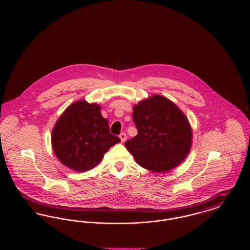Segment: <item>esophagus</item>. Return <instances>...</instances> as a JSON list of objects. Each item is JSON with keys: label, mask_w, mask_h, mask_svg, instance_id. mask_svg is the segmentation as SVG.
<instances>
[{"label": "esophagus", "mask_w": 250, "mask_h": 250, "mask_svg": "<svg viewBox=\"0 0 250 250\" xmlns=\"http://www.w3.org/2000/svg\"><path fill=\"white\" fill-rule=\"evenodd\" d=\"M120 139H121V143H125V140H126V135H125V133H122V134H120Z\"/></svg>", "instance_id": "esophagus-1"}]
</instances>
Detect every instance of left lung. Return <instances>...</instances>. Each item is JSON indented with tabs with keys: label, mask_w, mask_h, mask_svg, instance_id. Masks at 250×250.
Returning <instances> with one entry per match:
<instances>
[{
	"label": "left lung",
	"mask_w": 250,
	"mask_h": 250,
	"mask_svg": "<svg viewBox=\"0 0 250 250\" xmlns=\"http://www.w3.org/2000/svg\"><path fill=\"white\" fill-rule=\"evenodd\" d=\"M133 120L138 135L125 147L140 166L166 172L180 165L190 152V123L165 96L153 95L134 105Z\"/></svg>",
	"instance_id": "left-lung-1"
}]
</instances>
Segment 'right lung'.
<instances>
[{"mask_svg":"<svg viewBox=\"0 0 250 250\" xmlns=\"http://www.w3.org/2000/svg\"><path fill=\"white\" fill-rule=\"evenodd\" d=\"M96 103L78 100L62 113L51 134L52 149L60 162L76 171L95 167L111 146L120 143Z\"/></svg>","mask_w":250,"mask_h":250,"instance_id":"add662e5","label":"right lung"}]
</instances>
